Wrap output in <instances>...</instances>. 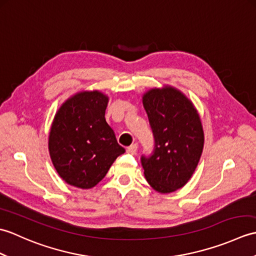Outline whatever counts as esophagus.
<instances>
[{"label":"esophagus","instance_id":"34e87169","mask_svg":"<svg viewBox=\"0 0 256 256\" xmlns=\"http://www.w3.org/2000/svg\"><path fill=\"white\" fill-rule=\"evenodd\" d=\"M136 150H138V145L136 144H133L131 146H128V148H126V152L128 154H132V155H135L136 154Z\"/></svg>","mask_w":256,"mask_h":256}]
</instances>
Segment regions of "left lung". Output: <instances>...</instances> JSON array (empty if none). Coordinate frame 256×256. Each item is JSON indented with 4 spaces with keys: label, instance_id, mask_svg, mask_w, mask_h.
<instances>
[{
    "label": "left lung",
    "instance_id": "8db88e82",
    "mask_svg": "<svg viewBox=\"0 0 256 256\" xmlns=\"http://www.w3.org/2000/svg\"><path fill=\"white\" fill-rule=\"evenodd\" d=\"M155 138L154 153L142 156L144 176L157 192L184 187L198 166L204 144L200 116L175 86L146 91L142 98Z\"/></svg>",
    "mask_w": 256,
    "mask_h": 256
}]
</instances>
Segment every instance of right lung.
Instances as JSON below:
<instances>
[{"label":"right lung","instance_id":"add662e5","mask_svg":"<svg viewBox=\"0 0 256 256\" xmlns=\"http://www.w3.org/2000/svg\"><path fill=\"white\" fill-rule=\"evenodd\" d=\"M108 96L80 91L64 101L52 120L48 150L58 175L74 187L100 182L125 150L106 121Z\"/></svg>","mask_w":256,"mask_h":256}]
</instances>
